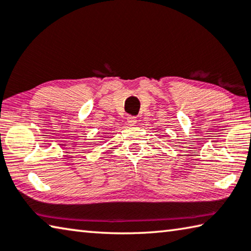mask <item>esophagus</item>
<instances>
[{
  "instance_id": "34e87169",
  "label": "esophagus",
  "mask_w": 251,
  "mask_h": 251,
  "mask_svg": "<svg viewBox=\"0 0 251 251\" xmlns=\"http://www.w3.org/2000/svg\"><path fill=\"white\" fill-rule=\"evenodd\" d=\"M136 122H137V118L135 116H128L127 117V123H128L129 125H135Z\"/></svg>"
}]
</instances>
